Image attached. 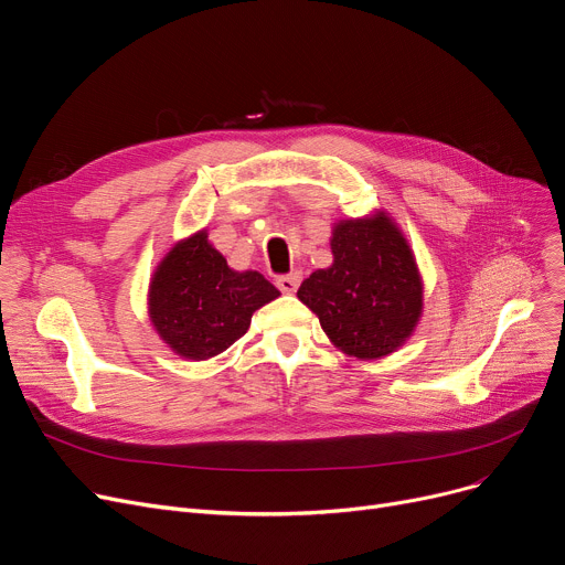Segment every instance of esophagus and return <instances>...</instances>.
<instances>
[{
    "instance_id": "esophagus-1",
    "label": "esophagus",
    "mask_w": 565,
    "mask_h": 565,
    "mask_svg": "<svg viewBox=\"0 0 565 565\" xmlns=\"http://www.w3.org/2000/svg\"><path fill=\"white\" fill-rule=\"evenodd\" d=\"M300 281H302V275H300V273H290V275H284V277L277 279V288H279L281 292L292 295L295 290H298Z\"/></svg>"
}]
</instances>
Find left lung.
Returning <instances> with one entry per match:
<instances>
[{"instance_id": "8db88e82", "label": "left lung", "mask_w": 565, "mask_h": 565, "mask_svg": "<svg viewBox=\"0 0 565 565\" xmlns=\"http://www.w3.org/2000/svg\"><path fill=\"white\" fill-rule=\"evenodd\" d=\"M332 265L305 279L298 298L334 348L362 362L396 352L424 313V279L387 211L332 226Z\"/></svg>"}]
</instances>
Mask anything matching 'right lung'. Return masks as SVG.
Wrapping results in <instances>:
<instances>
[{"mask_svg": "<svg viewBox=\"0 0 565 565\" xmlns=\"http://www.w3.org/2000/svg\"><path fill=\"white\" fill-rule=\"evenodd\" d=\"M279 295L260 273L228 267L201 228L158 263L148 284V318L178 358L203 362L241 339L254 311Z\"/></svg>", "mask_w": 565, "mask_h": 565, "instance_id": "obj_1", "label": "right lung"}]
</instances>
